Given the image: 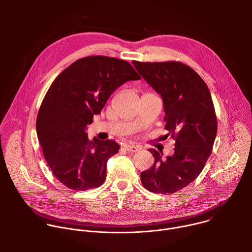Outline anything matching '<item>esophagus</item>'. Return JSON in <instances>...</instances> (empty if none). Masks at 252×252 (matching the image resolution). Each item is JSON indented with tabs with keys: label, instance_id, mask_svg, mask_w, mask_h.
I'll use <instances>...</instances> for the list:
<instances>
[{
	"label": "esophagus",
	"instance_id": "esophagus-1",
	"mask_svg": "<svg viewBox=\"0 0 252 252\" xmlns=\"http://www.w3.org/2000/svg\"><path fill=\"white\" fill-rule=\"evenodd\" d=\"M124 149L128 153H135L138 151V148L136 146H131V145H124Z\"/></svg>",
	"mask_w": 252,
	"mask_h": 252
}]
</instances>
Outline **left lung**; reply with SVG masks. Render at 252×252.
Masks as SVG:
<instances>
[{"label": "left lung", "instance_id": "1", "mask_svg": "<svg viewBox=\"0 0 252 252\" xmlns=\"http://www.w3.org/2000/svg\"><path fill=\"white\" fill-rule=\"evenodd\" d=\"M138 74L160 94L165 113L164 136L174 140V154L149 150L154 165L140 173L143 188L155 193H174L191 184L210 157L218 121L210 92L194 69L181 62H132Z\"/></svg>", "mask_w": 252, "mask_h": 252}]
</instances>
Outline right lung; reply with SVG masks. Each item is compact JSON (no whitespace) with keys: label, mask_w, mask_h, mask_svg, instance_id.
<instances>
[{"label":"right lung","mask_w":252,"mask_h":252,"mask_svg":"<svg viewBox=\"0 0 252 252\" xmlns=\"http://www.w3.org/2000/svg\"><path fill=\"white\" fill-rule=\"evenodd\" d=\"M139 79L126 61L91 56L68 65L53 82L35 127L45 159L63 186L84 191L104 183L107 159L121 146L113 139L90 140L87 126L119 87Z\"/></svg>","instance_id":"right-lung-1"}]
</instances>
